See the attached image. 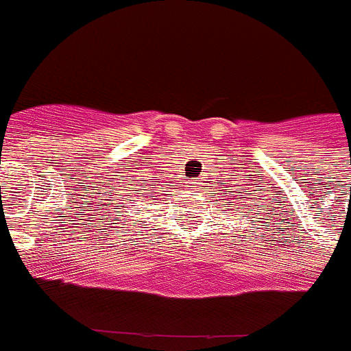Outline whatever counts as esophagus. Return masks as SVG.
Listing matches in <instances>:
<instances>
[{"label":"esophagus","mask_w":351,"mask_h":351,"mask_svg":"<svg viewBox=\"0 0 351 351\" xmlns=\"http://www.w3.org/2000/svg\"><path fill=\"white\" fill-rule=\"evenodd\" d=\"M195 184H197V182H195V179H190V181H188V186H190V190H193Z\"/></svg>","instance_id":"obj_1"}]
</instances>
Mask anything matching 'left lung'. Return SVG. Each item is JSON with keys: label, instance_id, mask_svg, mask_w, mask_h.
Masks as SVG:
<instances>
[{"label": "left lung", "instance_id": "obj_1", "mask_svg": "<svg viewBox=\"0 0 351 351\" xmlns=\"http://www.w3.org/2000/svg\"><path fill=\"white\" fill-rule=\"evenodd\" d=\"M225 184H226V182H225ZM232 195H234V191H230V193L226 195V197H232ZM223 200H225V198H221V202H223ZM226 204H230V202H225L223 206H226ZM230 206H234V204H230Z\"/></svg>", "mask_w": 351, "mask_h": 351}]
</instances>
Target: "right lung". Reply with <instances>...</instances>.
<instances>
[{
  "instance_id": "right-lung-1",
  "label": "right lung",
  "mask_w": 351,
  "mask_h": 351,
  "mask_svg": "<svg viewBox=\"0 0 351 351\" xmlns=\"http://www.w3.org/2000/svg\"><path fill=\"white\" fill-rule=\"evenodd\" d=\"M145 182H135V184L128 186L126 191L123 187L126 186H117L116 190L110 193V202H112V209H117L116 214L121 216H130L128 213H133L137 209V206H145L144 202L154 200L153 197H160V184L156 179H144ZM145 209V207H144Z\"/></svg>"
}]
</instances>
